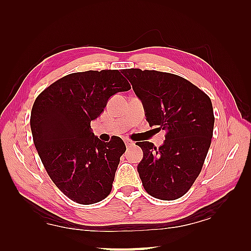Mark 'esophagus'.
Segmentation results:
<instances>
[{"label": "esophagus", "instance_id": "1", "mask_svg": "<svg viewBox=\"0 0 251 251\" xmlns=\"http://www.w3.org/2000/svg\"><path fill=\"white\" fill-rule=\"evenodd\" d=\"M124 142H125V145H126V147H132L135 145L134 142H132L131 140H129V139H125L124 140Z\"/></svg>", "mask_w": 251, "mask_h": 251}]
</instances>
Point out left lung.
Instances as JSON below:
<instances>
[{
	"instance_id": "1",
	"label": "left lung",
	"mask_w": 251,
	"mask_h": 251,
	"mask_svg": "<svg viewBox=\"0 0 251 251\" xmlns=\"http://www.w3.org/2000/svg\"><path fill=\"white\" fill-rule=\"evenodd\" d=\"M145 106L150 126L166 131L164 145L139 146L143 158L138 173L151 196L174 201L199 177L209 150L215 116L211 100L188 79L173 73L140 69L121 71Z\"/></svg>"
}]
</instances>
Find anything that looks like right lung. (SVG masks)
Wrapping results in <instances>:
<instances>
[{"mask_svg": "<svg viewBox=\"0 0 251 251\" xmlns=\"http://www.w3.org/2000/svg\"><path fill=\"white\" fill-rule=\"evenodd\" d=\"M130 89L119 70L71 73L37 96L30 125L34 146L52 182L73 201L90 205L110 194L126 147L120 137L99 140L90 122L111 96Z\"/></svg>", "mask_w": 251, "mask_h": 251, "instance_id": "add662e5", "label": "right lung"}]
</instances>
